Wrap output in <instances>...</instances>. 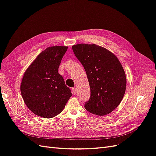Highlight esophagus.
Wrapping results in <instances>:
<instances>
[{"label":"esophagus","mask_w":156,"mask_h":156,"mask_svg":"<svg viewBox=\"0 0 156 156\" xmlns=\"http://www.w3.org/2000/svg\"><path fill=\"white\" fill-rule=\"evenodd\" d=\"M72 92H73V94H76V93H77V88H72Z\"/></svg>","instance_id":"34e87169"}]
</instances>
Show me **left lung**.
<instances>
[{
	"instance_id": "left-lung-1",
	"label": "left lung",
	"mask_w": 156,
	"mask_h": 156,
	"mask_svg": "<svg viewBox=\"0 0 156 156\" xmlns=\"http://www.w3.org/2000/svg\"><path fill=\"white\" fill-rule=\"evenodd\" d=\"M72 49L86 71L90 88V98L84 107L94 115L109 114L119 105L126 92V73L119 60L96 44H77Z\"/></svg>"
}]
</instances>
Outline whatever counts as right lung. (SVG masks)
<instances>
[{
    "label": "right lung",
    "mask_w": 156,
    "mask_h": 156,
    "mask_svg": "<svg viewBox=\"0 0 156 156\" xmlns=\"http://www.w3.org/2000/svg\"><path fill=\"white\" fill-rule=\"evenodd\" d=\"M66 46L49 47L27 69L21 83V94L26 105L37 116L51 119L63 111L70 97L58 68Z\"/></svg>",
    "instance_id": "1"
}]
</instances>
